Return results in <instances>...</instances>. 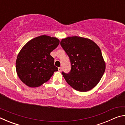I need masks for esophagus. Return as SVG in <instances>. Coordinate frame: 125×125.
Returning <instances> with one entry per match:
<instances>
[{"instance_id":"1","label":"esophagus","mask_w":125,"mask_h":125,"mask_svg":"<svg viewBox=\"0 0 125 125\" xmlns=\"http://www.w3.org/2000/svg\"><path fill=\"white\" fill-rule=\"evenodd\" d=\"M58 71H60V72H61V71H62V67H58Z\"/></svg>"}]
</instances>
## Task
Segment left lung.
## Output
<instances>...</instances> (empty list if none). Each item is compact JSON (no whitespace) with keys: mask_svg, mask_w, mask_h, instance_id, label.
I'll return each mask as SVG.
<instances>
[{"mask_svg":"<svg viewBox=\"0 0 125 125\" xmlns=\"http://www.w3.org/2000/svg\"><path fill=\"white\" fill-rule=\"evenodd\" d=\"M61 45L70 59L71 70L62 74L75 90L85 92L100 82L105 71V62L100 48L87 38L72 36L63 39Z\"/></svg>","mask_w":125,"mask_h":125,"instance_id":"1","label":"left lung"}]
</instances>
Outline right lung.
<instances>
[{"mask_svg": "<svg viewBox=\"0 0 125 125\" xmlns=\"http://www.w3.org/2000/svg\"><path fill=\"white\" fill-rule=\"evenodd\" d=\"M60 43L57 38L41 35L30 40L19 53L16 73L20 79L31 88L41 86L58 71L50 53Z\"/></svg>", "mask_w": 125, "mask_h": 125, "instance_id": "1", "label": "right lung"}]
</instances>
